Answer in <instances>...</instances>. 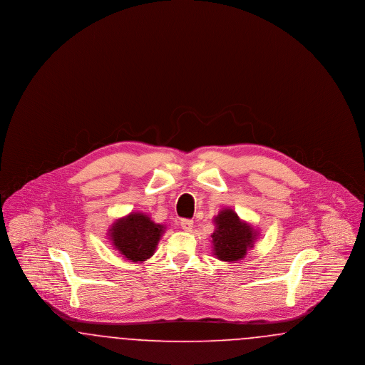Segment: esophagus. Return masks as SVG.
<instances>
[{"mask_svg": "<svg viewBox=\"0 0 365 365\" xmlns=\"http://www.w3.org/2000/svg\"><path fill=\"white\" fill-rule=\"evenodd\" d=\"M180 227H182L185 231H191V228H192V220H190V219H183V220H180Z\"/></svg>", "mask_w": 365, "mask_h": 365, "instance_id": "esophagus-1", "label": "esophagus"}]
</instances>
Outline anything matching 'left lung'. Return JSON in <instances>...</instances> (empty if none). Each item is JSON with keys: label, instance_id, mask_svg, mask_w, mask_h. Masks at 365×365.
<instances>
[{"label": "left lung", "instance_id": "obj_1", "mask_svg": "<svg viewBox=\"0 0 365 365\" xmlns=\"http://www.w3.org/2000/svg\"><path fill=\"white\" fill-rule=\"evenodd\" d=\"M213 222L216 226L212 234L213 255L227 262L242 260L253 247L259 231L241 220L232 209H222Z\"/></svg>", "mask_w": 365, "mask_h": 365}]
</instances>
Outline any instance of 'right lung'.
<instances>
[{
    "instance_id": "obj_1",
    "label": "right lung",
    "mask_w": 365,
    "mask_h": 365,
    "mask_svg": "<svg viewBox=\"0 0 365 365\" xmlns=\"http://www.w3.org/2000/svg\"><path fill=\"white\" fill-rule=\"evenodd\" d=\"M164 230L148 215L131 212L109 228V240L125 260L143 262L153 256Z\"/></svg>"
}]
</instances>
